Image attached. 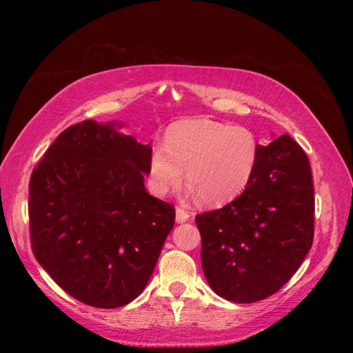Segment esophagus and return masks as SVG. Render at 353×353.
I'll return each instance as SVG.
<instances>
[{"label":"esophagus","instance_id":"obj_1","mask_svg":"<svg viewBox=\"0 0 353 353\" xmlns=\"http://www.w3.org/2000/svg\"><path fill=\"white\" fill-rule=\"evenodd\" d=\"M188 219H190V213L187 210H183V208H176V221L179 224H182Z\"/></svg>","mask_w":353,"mask_h":353}]
</instances>
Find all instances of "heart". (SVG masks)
Instances as JSON below:
<instances>
[{"mask_svg":"<svg viewBox=\"0 0 353 353\" xmlns=\"http://www.w3.org/2000/svg\"><path fill=\"white\" fill-rule=\"evenodd\" d=\"M260 141L249 128L213 119H185L166 130L163 146L152 148L148 160L151 190L165 196L185 177L188 193L205 205H223L238 198L252 179Z\"/></svg>","mask_w":353,"mask_h":353,"instance_id":"heart-1","label":"heart"}]
</instances>
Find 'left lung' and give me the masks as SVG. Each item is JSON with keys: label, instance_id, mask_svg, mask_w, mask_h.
Here are the masks:
<instances>
[{"label": "left lung", "instance_id": "1", "mask_svg": "<svg viewBox=\"0 0 353 353\" xmlns=\"http://www.w3.org/2000/svg\"><path fill=\"white\" fill-rule=\"evenodd\" d=\"M201 261L218 296L236 303L277 292L302 265L314 234V190L303 149L282 135L260 145L248 188L219 210L196 216Z\"/></svg>", "mask_w": 353, "mask_h": 353}]
</instances>
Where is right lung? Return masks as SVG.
I'll return each instance as SVG.
<instances>
[{"label":"right lung","instance_id":"obj_1","mask_svg":"<svg viewBox=\"0 0 353 353\" xmlns=\"http://www.w3.org/2000/svg\"><path fill=\"white\" fill-rule=\"evenodd\" d=\"M115 126L85 119L65 129L29 181L34 256L65 292L97 308L141 294L176 218L145 188L152 148Z\"/></svg>","mask_w":353,"mask_h":353}]
</instances>
